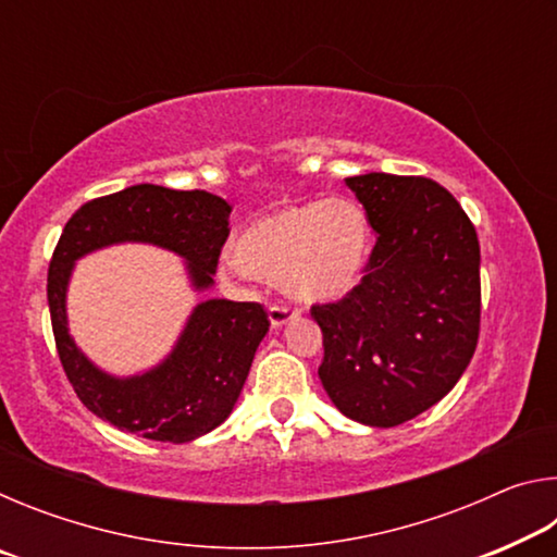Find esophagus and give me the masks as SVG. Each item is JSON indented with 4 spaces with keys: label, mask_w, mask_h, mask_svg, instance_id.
Instances as JSON below:
<instances>
[{
    "label": "esophagus",
    "mask_w": 557,
    "mask_h": 557,
    "mask_svg": "<svg viewBox=\"0 0 557 557\" xmlns=\"http://www.w3.org/2000/svg\"><path fill=\"white\" fill-rule=\"evenodd\" d=\"M295 317H297V312L292 307H287V305H272L270 307V324L275 326V329L289 324Z\"/></svg>",
    "instance_id": "obj_1"
}]
</instances>
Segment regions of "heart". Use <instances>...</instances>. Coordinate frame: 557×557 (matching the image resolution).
I'll return each mask as SVG.
<instances>
[{
  "label": "heart",
  "mask_w": 557,
  "mask_h": 557,
  "mask_svg": "<svg viewBox=\"0 0 557 557\" xmlns=\"http://www.w3.org/2000/svg\"><path fill=\"white\" fill-rule=\"evenodd\" d=\"M225 268L280 280L301 305H329L351 295L369 275L373 240L361 206L305 201L260 215L238 240Z\"/></svg>",
  "instance_id": "1"
}]
</instances>
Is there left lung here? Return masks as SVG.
Segmentation results:
<instances>
[{
    "label": "left lung",
    "instance_id": "left-lung-1",
    "mask_svg": "<svg viewBox=\"0 0 557 557\" xmlns=\"http://www.w3.org/2000/svg\"><path fill=\"white\" fill-rule=\"evenodd\" d=\"M346 186L379 240L358 289L312 307L324 334L319 379L346 418L395 428L440 403L467 371L482 256L467 213L432 178L371 172Z\"/></svg>",
    "mask_w": 557,
    "mask_h": 557
}]
</instances>
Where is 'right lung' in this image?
<instances>
[{"mask_svg": "<svg viewBox=\"0 0 557 557\" xmlns=\"http://www.w3.org/2000/svg\"><path fill=\"white\" fill-rule=\"evenodd\" d=\"M231 211L209 191L137 184L88 201L65 223L49 268L55 348L83 405L117 430L182 445L219 428L238 403L270 322L256 301L203 299L162 361L135 375H112L71 336L65 301L75 262L110 245H157L184 260L194 292H206L231 233Z\"/></svg>", "mask_w": 557, "mask_h": 557, "instance_id": "obj_1", "label": "right lung"}]
</instances>
